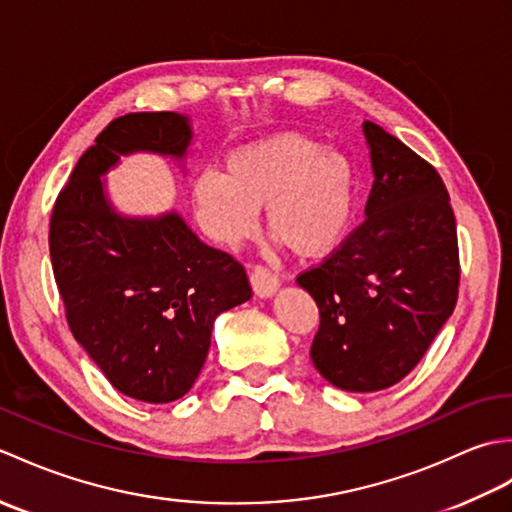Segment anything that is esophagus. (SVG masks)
<instances>
[{
    "instance_id": "esophagus-1",
    "label": "esophagus",
    "mask_w": 512,
    "mask_h": 512,
    "mask_svg": "<svg viewBox=\"0 0 512 512\" xmlns=\"http://www.w3.org/2000/svg\"><path fill=\"white\" fill-rule=\"evenodd\" d=\"M250 286L257 297H273L279 288V277L266 266H253L250 270Z\"/></svg>"
}]
</instances>
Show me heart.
Wrapping results in <instances>:
<instances>
[{
    "label": "heart",
    "instance_id": "heart-1",
    "mask_svg": "<svg viewBox=\"0 0 512 512\" xmlns=\"http://www.w3.org/2000/svg\"><path fill=\"white\" fill-rule=\"evenodd\" d=\"M195 215L215 242L237 246L255 233L266 209L275 239L301 257L341 242L354 213V167L341 151L301 134H277L239 147L224 173L193 182Z\"/></svg>",
    "mask_w": 512,
    "mask_h": 512
}]
</instances>
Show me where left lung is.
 <instances>
[{
    "label": "left lung",
    "instance_id": "1",
    "mask_svg": "<svg viewBox=\"0 0 512 512\" xmlns=\"http://www.w3.org/2000/svg\"><path fill=\"white\" fill-rule=\"evenodd\" d=\"M374 184L365 222L297 277L319 306L310 356L345 391L396 385L453 314L455 215L440 173L376 123H363Z\"/></svg>",
    "mask_w": 512,
    "mask_h": 512
}]
</instances>
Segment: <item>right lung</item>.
Instances as JSON below:
<instances>
[{"label": "right lung", "instance_id": "1", "mask_svg": "<svg viewBox=\"0 0 512 512\" xmlns=\"http://www.w3.org/2000/svg\"><path fill=\"white\" fill-rule=\"evenodd\" d=\"M193 132L176 112L118 116L76 162L50 217V259L74 339L121 394L171 402L193 387L217 314L253 295L244 266L200 242L178 213L123 217L103 180L118 158L182 160Z\"/></svg>", "mask_w": 512, "mask_h": 512}]
</instances>
